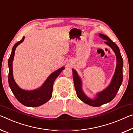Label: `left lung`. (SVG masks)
I'll list each match as a JSON object with an SVG mask.
<instances>
[{"label":"left lung","mask_w":133,"mask_h":133,"mask_svg":"<svg viewBox=\"0 0 133 133\" xmlns=\"http://www.w3.org/2000/svg\"><path fill=\"white\" fill-rule=\"evenodd\" d=\"M99 36L105 40V43L112 48L117 57V66H116L115 71L109 85L102 92L97 94L95 99H90L82 90V81L77 71L75 69H72L75 88L77 97L85 104L95 107H100L103 104L108 103L115 98L119 89L120 86L122 84L123 79V60L118 47L107 35L99 34Z\"/></svg>","instance_id":"obj_1"}]
</instances>
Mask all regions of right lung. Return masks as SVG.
<instances>
[{"label":"right lung","mask_w":133,"mask_h":133,"mask_svg":"<svg viewBox=\"0 0 133 133\" xmlns=\"http://www.w3.org/2000/svg\"><path fill=\"white\" fill-rule=\"evenodd\" d=\"M24 38L25 37H23L22 39L15 44L12 48L11 54L8 60V66L9 69L8 82L12 93L19 102L26 107H37L44 104L51 99L54 81L60 74V73L64 70L65 67H61L52 73L43 83V85L38 89L33 90H25L21 89L14 81L12 63H13L16 48L19 44L24 41Z\"/></svg>","instance_id":"add662e5"}]
</instances>
